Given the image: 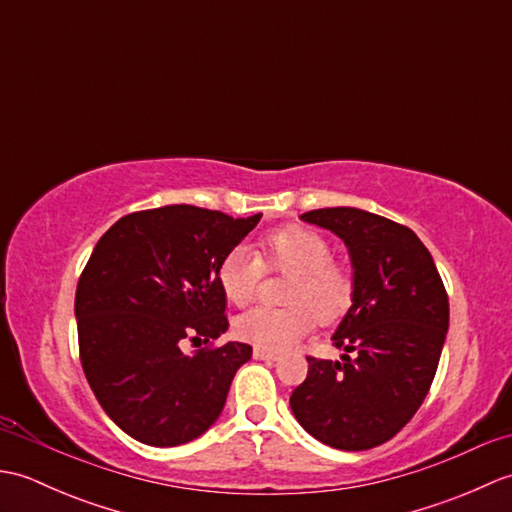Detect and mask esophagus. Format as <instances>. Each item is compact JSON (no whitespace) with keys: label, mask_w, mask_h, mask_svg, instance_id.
<instances>
[{"label":"esophagus","mask_w":512,"mask_h":512,"mask_svg":"<svg viewBox=\"0 0 512 512\" xmlns=\"http://www.w3.org/2000/svg\"><path fill=\"white\" fill-rule=\"evenodd\" d=\"M253 356L257 358V361H277V354L270 350H264V347H255Z\"/></svg>","instance_id":"1"}]
</instances>
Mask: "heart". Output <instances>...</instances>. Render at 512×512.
<instances>
[{"mask_svg":"<svg viewBox=\"0 0 512 512\" xmlns=\"http://www.w3.org/2000/svg\"><path fill=\"white\" fill-rule=\"evenodd\" d=\"M262 268L288 273L284 299L288 306H257L235 319V334L266 350H286L314 325L341 319L354 299L352 268L332 259V246L306 226H284L259 239L257 255L235 246L217 264V284L233 306L255 297Z\"/></svg>","mask_w":512,"mask_h":512,"instance_id":"heart-1","label":"heart"}]
</instances>
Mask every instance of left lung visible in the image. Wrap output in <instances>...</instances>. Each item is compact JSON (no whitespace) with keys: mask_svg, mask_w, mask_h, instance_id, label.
Here are the masks:
<instances>
[{"mask_svg":"<svg viewBox=\"0 0 512 512\" xmlns=\"http://www.w3.org/2000/svg\"><path fill=\"white\" fill-rule=\"evenodd\" d=\"M350 250L354 299L332 341L341 361L308 356L290 407L312 438L341 451L391 440L427 398L449 330V297L411 228L334 206L301 215Z\"/></svg>","mask_w":512,"mask_h":512,"instance_id":"obj_1","label":"left lung"}]
</instances>
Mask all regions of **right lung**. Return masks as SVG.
I'll use <instances>...</instances> for the list:
<instances>
[{"instance_id": "1", "label": "right lung", "mask_w": 512, "mask_h": 512, "mask_svg": "<svg viewBox=\"0 0 512 512\" xmlns=\"http://www.w3.org/2000/svg\"><path fill=\"white\" fill-rule=\"evenodd\" d=\"M259 220L171 204L121 217L94 246L74 297L81 365L127 436L178 447L220 418L253 347L231 341L184 356L180 343L228 330L217 264Z\"/></svg>"}]
</instances>
